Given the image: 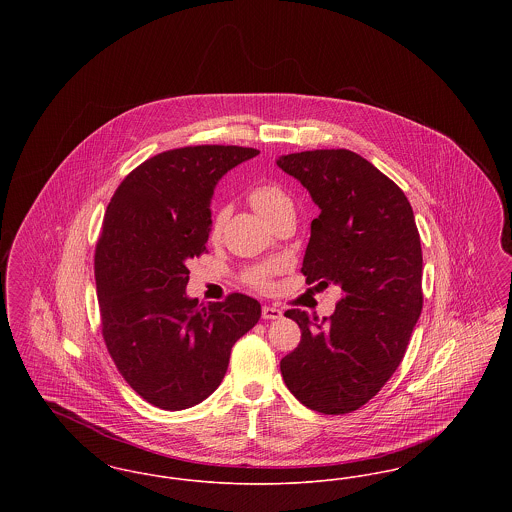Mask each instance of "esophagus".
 Returning <instances> with one entry per match:
<instances>
[{
  "mask_svg": "<svg viewBox=\"0 0 512 512\" xmlns=\"http://www.w3.org/2000/svg\"><path fill=\"white\" fill-rule=\"evenodd\" d=\"M261 315H263V318H265V320H276V318L282 317V311H280L278 307H272V305H265V307H263V313H261Z\"/></svg>",
  "mask_w": 512,
  "mask_h": 512,
  "instance_id": "1",
  "label": "esophagus"
}]
</instances>
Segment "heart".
I'll list each match as a JSON object with an SVG mask.
<instances>
[{
    "instance_id": "b5f03b06",
    "label": "heart",
    "mask_w": 512,
    "mask_h": 512,
    "mask_svg": "<svg viewBox=\"0 0 512 512\" xmlns=\"http://www.w3.org/2000/svg\"><path fill=\"white\" fill-rule=\"evenodd\" d=\"M249 203L255 207V211L267 220L272 222L278 215L293 211V201L290 195L286 194L284 188H280L278 184H261L255 190H251L249 194ZM226 220V209H219L211 222V236L217 238L224 226ZM278 265L276 263H265V265H255V267L247 268L244 272V282L247 286L265 292L272 284V276L276 274Z\"/></svg>"
}]
</instances>
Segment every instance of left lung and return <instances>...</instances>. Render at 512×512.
Masks as SVG:
<instances>
[{
  "mask_svg": "<svg viewBox=\"0 0 512 512\" xmlns=\"http://www.w3.org/2000/svg\"><path fill=\"white\" fill-rule=\"evenodd\" d=\"M320 209L301 272L307 284L341 286L332 317L301 309L284 315L301 341L280 361L297 401L324 414L357 411L405 357L422 311V247L403 190L349 149L282 155Z\"/></svg>",
  "mask_w": 512,
  "mask_h": 512,
  "instance_id": "1",
  "label": "left lung"
}]
</instances>
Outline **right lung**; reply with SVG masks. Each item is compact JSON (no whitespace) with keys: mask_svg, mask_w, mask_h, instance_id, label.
Segmentation results:
<instances>
[{"mask_svg":"<svg viewBox=\"0 0 512 512\" xmlns=\"http://www.w3.org/2000/svg\"><path fill=\"white\" fill-rule=\"evenodd\" d=\"M255 155L240 146L163 151L130 172L107 207L94 259L101 334L128 386L159 409L207 399L232 345L261 318L244 293L209 305L186 295L188 261L207 251L215 186Z\"/></svg>","mask_w":512,"mask_h":512,"instance_id":"obj_1","label":"right lung"}]
</instances>
